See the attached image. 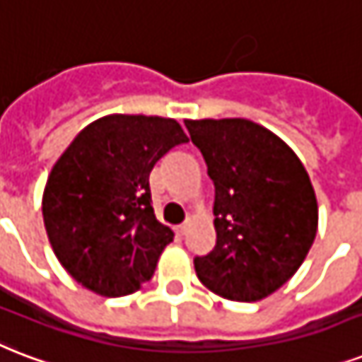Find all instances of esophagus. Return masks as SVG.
I'll return each instance as SVG.
<instances>
[{"instance_id":"obj_1","label":"esophagus","mask_w":362,"mask_h":362,"mask_svg":"<svg viewBox=\"0 0 362 362\" xmlns=\"http://www.w3.org/2000/svg\"><path fill=\"white\" fill-rule=\"evenodd\" d=\"M189 226H190V219L185 221L183 225H179L177 226V234H179V236H185V234H187V230H189Z\"/></svg>"}]
</instances>
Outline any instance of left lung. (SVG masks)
Instances as JSON below:
<instances>
[{
	"label": "left lung",
	"instance_id": "1",
	"mask_svg": "<svg viewBox=\"0 0 362 362\" xmlns=\"http://www.w3.org/2000/svg\"><path fill=\"white\" fill-rule=\"evenodd\" d=\"M215 185L217 242L194 268L215 295L257 302L287 283L317 232V200L287 143L247 119L185 120Z\"/></svg>",
	"mask_w": 362,
	"mask_h": 362
}]
</instances>
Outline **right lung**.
I'll use <instances>...</instances> for the list:
<instances>
[{
	"label": "right lung",
	"mask_w": 362,
	"mask_h": 362,
	"mask_svg": "<svg viewBox=\"0 0 362 362\" xmlns=\"http://www.w3.org/2000/svg\"><path fill=\"white\" fill-rule=\"evenodd\" d=\"M187 141L177 120L145 115H109L77 134L43 192L47 236L75 281L115 298L153 277L173 232L156 221L149 173Z\"/></svg>",
	"instance_id": "obj_1"
}]
</instances>
